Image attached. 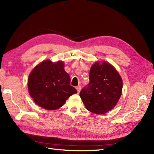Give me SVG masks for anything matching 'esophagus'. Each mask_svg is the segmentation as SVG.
<instances>
[{"instance_id":"1","label":"esophagus","mask_w":154,"mask_h":154,"mask_svg":"<svg viewBox=\"0 0 154 154\" xmlns=\"http://www.w3.org/2000/svg\"><path fill=\"white\" fill-rule=\"evenodd\" d=\"M76 89H77L78 93H79L81 90V86H78V87H76Z\"/></svg>"}]
</instances>
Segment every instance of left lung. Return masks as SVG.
<instances>
[{
	"label": "left lung",
	"mask_w": 154,
	"mask_h": 154,
	"mask_svg": "<svg viewBox=\"0 0 154 154\" xmlns=\"http://www.w3.org/2000/svg\"><path fill=\"white\" fill-rule=\"evenodd\" d=\"M90 83L82 89L80 97L88 111L104 114L116 106L122 94L123 80L112 64L97 61L91 67Z\"/></svg>",
	"instance_id": "left-lung-1"
}]
</instances>
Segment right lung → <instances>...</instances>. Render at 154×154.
<instances>
[{
    "label": "right lung",
    "mask_w": 154,
    "mask_h": 154,
    "mask_svg": "<svg viewBox=\"0 0 154 154\" xmlns=\"http://www.w3.org/2000/svg\"><path fill=\"white\" fill-rule=\"evenodd\" d=\"M63 62L46 60L39 63L29 75L28 91L34 102L46 110H56L67 98L77 93L70 85V76L64 70Z\"/></svg>",
    "instance_id": "obj_1"
}]
</instances>
